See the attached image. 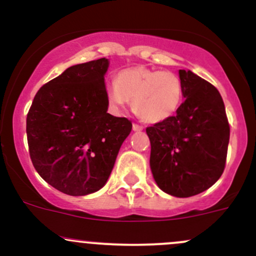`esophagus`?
<instances>
[{
    "mask_svg": "<svg viewBox=\"0 0 256 256\" xmlns=\"http://www.w3.org/2000/svg\"><path fill=\"white\" fill-rule=\"evenodd\" d=\"M132 130L136 131V132H138V131H142L143 128L141 125H137V124H134L132 125Z\"/></svg>",
    "mask_w": 256,
    "mask_h": 256,
    "instance_id": "34e87169",
    "label": "esophagus"
}]
</instances>
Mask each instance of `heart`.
Here are the masks:
<instances>
[{
	"mask_svg": "<svg viewBox=\"0 0 256 256\" xmlns=\"http://www.w3.org/2000/svg\"><path fill=\"white\" fill-rule=\"evenodd\" d=\"M109 109L120 114L131 103L134 112L148 122H162L178 110L184 98L181 78L175 72L144 66L122 69L116 80L106 85Z\"/></svg>",
	"mask_w": 256,
	"mask_h": 256,
	"instance_id": "heart-1",
	"label": "heart"
}]
</instances>
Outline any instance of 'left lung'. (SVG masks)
Masks as SVG:
<instances>
[{"mask_svg":"<svg viewBox=\"0 0 256 256\" xmlns=\"http://www.w3.org/2000/svg\"><path fill=\"white\" fill-rule=\"evenodd\" d=\"M184 102L175 116L146 128L150 165L162 192L187 198L204 192L222 175L230 126L220 92L190 70H178Z\"/></svg>","mask_w":256,"mask_h":256,"instance_id":"1","label":"left lung"}]
</instances>
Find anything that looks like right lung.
<instances>
[{
    "mask_svg": "<svg viewBox=\"0 0 256 256\" xmlns=\"http://www.w3.org/2000/svg\"><path fill=\"white\" fill-rule=\"evenodd\" d=\"M109 60L75 64L44 85L26 118L30 158L38 175L69 196L97 192L108 181L132 124L108 113Z\"/></svg>",
    "mask_w": 256,
    "mask_h": 256,
    "instance_id": "obj_1",
    "label": "right lung"
}]
</instances>
